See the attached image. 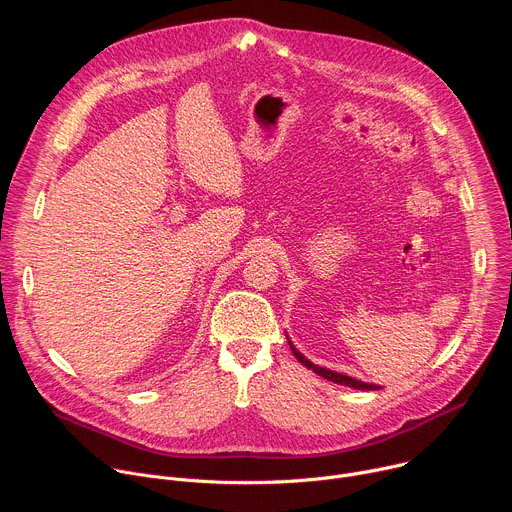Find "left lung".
Segmentation results:
<instances>
[{
    "mask_svg": "<svg viewBox=\"0 0 512 512\" xmlns=\"http://www.w3.org/2000/svg\"><path fill=\"white\" fill-rule=\"evenodd\" d=\"M287 344H289V348H291V352H294V356L304 364L306 369H310V371H314L316 375H320L322 379H326V381H332V383H338V385H344V387H352V389H358V391H379L381 387L379 385H373V383H364V381H358V379H352V377H348V375H342V373H336V371H330V369H324V367H318V364H314L312 360H308L296 346H294V342L289 340V336H287Z\"/></svg>",
    "mask_w": 512,
    "mask_h": 512,
    "instance_id": "obj_1",
    "label": "left lung"
}]
</instances>
